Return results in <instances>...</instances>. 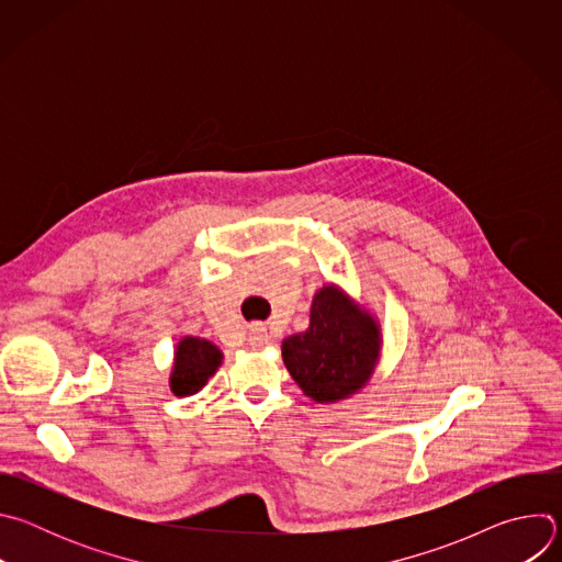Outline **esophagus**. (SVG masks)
<instances>
[{"label": "esophagus", "instance_id": "obj_1", "mask_svg": "<svg viewBox=\"0 0 562 562\" xmlns=\"http://www.w3.org/2000/svg\"><path fill=\"white\" fill-rule=\"evenodd\" d=\"M249 345L254 349H262L269 345V334L262 329V327H254L251 334H249Z\"/></svg>", "mask_w": 562, "mask_h": 562}]
</instances>
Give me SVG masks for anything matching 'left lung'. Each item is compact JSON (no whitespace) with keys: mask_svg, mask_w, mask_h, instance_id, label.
<instances>
[{"mask_svg":"<svg viewBox=\"0 0 562 562\" xmlns=\"http://www.w3.org/2000/svg\"><path fill=\"white\" fill-rule=\"evenodd\" d=\"M380 356V319L334 282L315 291L308 329L282 340L286 371L319 405H336L360 393Z\"/></svg>","mask_w":562,"mask_h":562,"instance_id":"left-lung-1","label":"left lung"}]
</instances>
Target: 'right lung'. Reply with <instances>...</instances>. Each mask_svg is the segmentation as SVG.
<instances>
[{
  "label": "right lung",
  "mask_w": 562,
  "mask_h": 562,
  "mask_svg": "<svg viewBox=\"0 0 562 562\" xmlns=\"http://www.w3.org/2000/svg\"><path fill=\"white\" fill-rule=\"evenodd\" d=\"M222 358H224L222 351L206 338H198V336L180 338L173 351V367L169 375L171 391L178 397H187L202 391L209 378H213L215 371L220 369Z\"/></svg>",
  "instance_id": "right-lung-1"
}]
</instances>
